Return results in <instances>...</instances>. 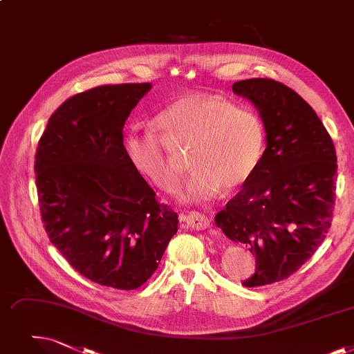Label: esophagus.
<instances>
[{
	"instance_id": "34e87169",
	"label": "esophagus",
	"mask_w": 354,
	"mask_h": 354,
	"mask_svg": "<svg viewBox=\"0 0 354 354\" xmlns=\"http://www.w3.org/2000/svg\"><path fill=\"white\" fill-rule=\"evenodd\" d=\"M183 221L194 230H205L209 227V218L203 212H198V211L188 212L185 217H183Z\"/></svg>"
}]
</instances>
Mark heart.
<instances>
[{
	"mask_svg": "<svg viewBox=\"0 0 354 354\" xmlns=\"http://www.w3.org/2000/svg\"><path fill=\"white\" fill-rule=\"evenodd\" d=\"M155 127L172 146H187L194 171L179 191L187 203H204L223 187L236 191L248 182L263 158L266 130L254 111L199 92L179 95L155 117ZM124 151L136 171L165 191L179 180L167 145L149 133L131 130Z\"/></svg>",
	"mask_w": 354,
	"mask_h": 354,
	"instance_id": "b5f03b06",
	"label": "heart"
}]
</instances>
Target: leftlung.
Returning a JSON list of instances; mask_svg holds the SVG:
<instances>
[{
	"instance_id": "1",
	"label": "left lung",
	"mask_w": 354,
	"mask_h": 354,
	"mask_svg": "<svg viewBox=\"0 0 354 354\" xmlns=\"http://www.w3.org/2000/svg\"><path fill=\"white\" fill-rule=\"evenodd\" d=\"M266 130V149L252 178L215 215V224L254 254L243 286L286 279L324 241L331 225L337 156L321 120L295 91L265 78L233 84Z\"/></svg>"
}]
</instances>
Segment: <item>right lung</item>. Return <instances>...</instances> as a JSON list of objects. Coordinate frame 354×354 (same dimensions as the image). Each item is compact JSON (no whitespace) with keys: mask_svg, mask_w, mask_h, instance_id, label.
I'll return each instance as SVG.
<instances>
[{"mask_svg":"<svg viewBox=\"0 0 354 354\" xmlns=\"http://www.w3.org/2000/svg\"><path fill=\"white\" fill-rule=\"evenodd\" d=\"M151 84L104 85L66 100L36 151V187L46 233L92 282L142 286L178 232V214L159 204L129 162L122 129Z\"/></svg>","mask_w":354,"mask_h":354,"instance_id":"right-lung-1","label":"right lung"}]
</instances>
